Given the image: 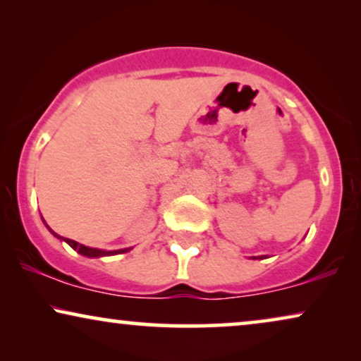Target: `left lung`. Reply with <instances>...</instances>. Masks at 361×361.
Segmentation results:
<instances>
[{
	"instance_id": "obj_1",
	"label": "left lung",
	"mask_w": 361,
	"mask_h": 361,
	"mask_svg": "<svg viewBox=\"0 0 361 361\" xmlns=\"http://www.w3.org/2000/svg\"><path fill=\"white\" fill-rule=\"evenodd\" d=\"M261 258H263V256H261Z\"/></svg>"
}]
</instances>
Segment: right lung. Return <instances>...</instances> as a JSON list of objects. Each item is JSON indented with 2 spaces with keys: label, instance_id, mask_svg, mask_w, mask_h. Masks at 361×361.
Wrapping results in <instances>:
<instances>
[{
  "label": "right lung",
  "instance_id": "right-lung-1",
  "mask_svg": "<svg viewBox=\"0 0 361 361\" xmlns=\"http://www.w3.org/2000/svg\"><path fill=\"white\" fill-rule=\"evenodd\" d=\"M52 233H54V231H52ZM54 235H56L57 238H61V236H59L57 233H54ZM63 240H66L67 243L77 251V253H80L83 256H88V258H98V256H108V255H120V253H126V251H130V248L116 250V251H103V250H97V248H88V246L77 243V241H73L71 238H63Z\"/></svg>",
  "mask_w": 361,
  "mask_h": 361
}]
</instances>
